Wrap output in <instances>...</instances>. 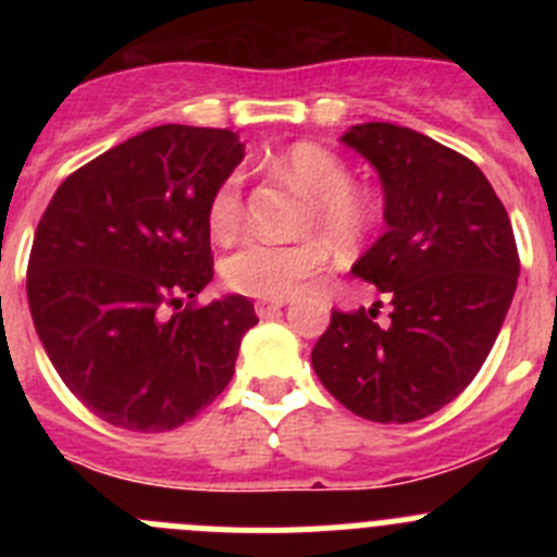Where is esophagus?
<instances>
[{
  "label": "esophagus",
  "mask_w": 557,
  "mask_h": 557,
  "mask_svg": "<svg viewBox=\"0 0 557 557\" xmlns=\"http://www.w3.org/2000/svg\"><path fill=\"white\" fill-rule=\"evenodd\" d=\"M285 307L283 299L277 301H256V314L258 318H272V314H277L280 310Z\"/></svg>",
  "instance_id": "esophagus-1"
}]
</instances>
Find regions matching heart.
Listing matches in <instances>:
<instances>
[{
  "instance_id": "obj_1",
  "label": "heart",
  "mask_w": 557,
  "mask_h": 557,
  "mask_svg": "<svg viewBox=\"0 0 557 557\" xmlns=\"http://www.w3.org/2000/svg\"><path fill=\"white\" fill-rule=\"evenodd\" d=\"M277 170L312 196L307 228L323 234L336 252L358 250L377 226L374 201L352 185V172L331 150L312 143H296L277 159ZM243 223V174L223 180L207 207V226L215 237H232ZM329 245L318 237L296 243L245 239L223 261V283L234 294L252 299H285L301 283L323 272Z\"/></svg>"
}]
</instances>
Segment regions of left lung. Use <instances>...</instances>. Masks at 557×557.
Wrapping results in <instances>:
<instances>
[{
    "mask_svg": "<svg viewBox=\"0 0 557 557\" xmlns=\"http://www.w3.org/2000/svg\"><path fill=\"white\" fill-rule=\"evenodd\" d=\"M372 161L387 232L352 267L391 301L331 310L312 347L325 391L358 418L412 423L450 404L485 363L518 288L512 223L474 161L396 123L342 137Z\"/></svg>",
    "mask_w": 557,
    "mask_h": 557,
    "instance_id": "8db88e82",
    "label": "left lung"
}]
</instances>
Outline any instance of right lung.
<instances>
[{
    "mask_svg": "<svg viewBox=\"0 0 557 557\" xmlns=\"http://www.w3.org/2000/svg\"><path fill=\"white\" fill-rule=\"evenodd\" d=\"M243 156L228 128H148L72 172L39 218L32 320L64 385L110 425L172 431L232 383L256 310L196 294L215 274L207 207Z\"/></svg>",
    "mask_w": 557,
    "mask_h": 557,
    "instance_id": "add662e5",
    "label": "right lung"
}]
</instances>
